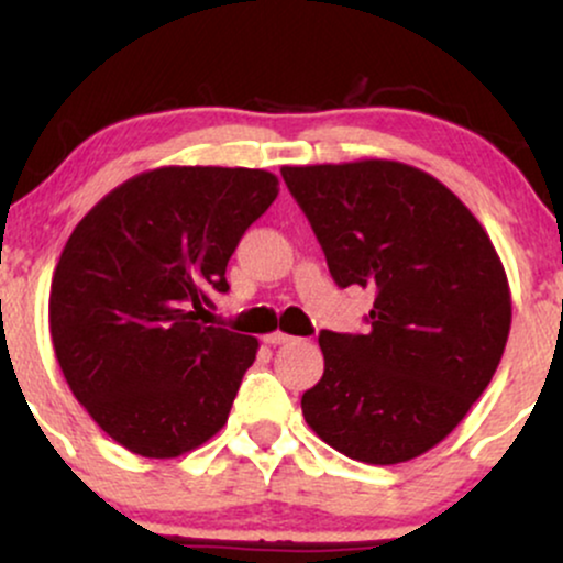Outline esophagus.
I'll return each mask as SVG.
<instances>
[{
  "label": "esophagus",
  "mask_w": 563,
  "mask_h": 563,
  "mask_svg": "<svg viewBox=\"0 0 563 563\" xmlns=\"http://www.w3.org/2000/svg\"><path fill=\"white\" fill-rule=\"evenodd\" d=\"M288 341H290V335H288V333H283V331H275V333H267V335H264V344H269V346L288 344Z\"/></svg>",
  "instance_id": "34e87169"
}]
</instances>
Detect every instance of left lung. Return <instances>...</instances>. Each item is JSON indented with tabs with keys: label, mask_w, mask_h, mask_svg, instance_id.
Returning <instances> with one entry per match:
<instances>
[{
	"label": "left lung",
	"mask_w": 563,
	"mask_h": 563,
	"mask_svg": "<svg viewBox=\"0 0 563 563\" xmlns=\"http://www.w3.org/2000/svg\"><path fill=\"white\" fill-rule=\"evenodd\" d=\"M335 286L376 290L365 333H320L309 429L352 461L423 455L493 380L510 290L493 241L461 198L399 161L283 166Z\"/></svg>",
	"instance_id": "obj_1"
}]
</instances>
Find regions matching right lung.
Segmentation results:
<instances>
[{
	"label": "right lung",
	"instance_id": "right-lung-1",
	"mask_svg": "<svg viewBox=\"0 0 563 563\" xmlns=\"http://www.w3.org/2000/svg\"><path fill=\"white\" fill-rule=\"evenodd\" d=\"M277 198L264 169L161 166L70 232L49 290V333L70 391L142 457H177L228 423L260 341L200 320L228 262Z\"/></svg>",
	"mask_w": 563,
	"mask_h": 563
}]
</instances>
